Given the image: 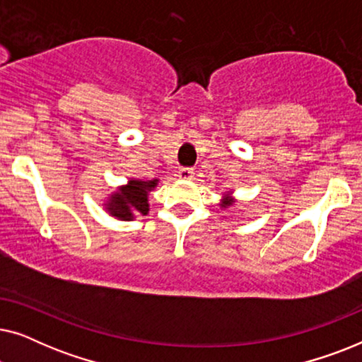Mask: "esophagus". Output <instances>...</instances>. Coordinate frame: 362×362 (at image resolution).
I'll use <instances>...</instances> for the list:
<instances>
[{"label":"esophagus","mask_w":362,"mask_h":362,"mask_svg":"<svg viewBox=\"0 0 362 362\" xmlns=\"http://www.w3.org/2000/svg\"><path fill=\"white\" fill-rule=\"evenodd\" d=\"M192 175H194L192 168H181V170L177 171V176H180L181 180H191Z\"/></svg>","instance_id":"1"}]
</instances>
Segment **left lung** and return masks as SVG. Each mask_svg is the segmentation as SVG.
Listing matches in <instances>:
<instances>
[{"mask_svg":"<svg viewBox=\"0 0 362 362\" xmlns=\"http://www.w3.org/2000/svg\"><path fill=\"white\" fill-rule=\"evenodd\" d=\"M229 204H230V201H226V202H224V204H222V206H224V207H226V206H229Z\"/></svg>","mask_w":362,"mask_h":362,"instance_id":"left-lung-1","label":"left lung"}]
</instances>
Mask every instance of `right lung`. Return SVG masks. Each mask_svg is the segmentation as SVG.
Segmentation results:
<instances>
[{"instance_id":"right-lung-1","label":"right lung","mask_w":362,"mask_h":362,"mask_svg":"<svg viewBox=\"0 0 362 362\" xmlns=\"http://www.w3.org/2000/svg\"><path fill=\"white\" fill-rule=\"evenodd\" d=\"M158 180L140 181L132 180L118 192H113L107 209L112 216L122 221H130L135 214L145 216L148 212V192L156 186Z\"/></svg>"}]
</instances>
